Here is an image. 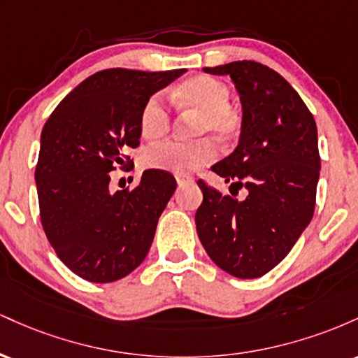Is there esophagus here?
Instances as JSON below:
<instances>
[{"mask_svg": "<svg viewBox=\"0 0 358 358\" xmlns=\"http://www.w3.org/2000/svg\"><path fill=\"white\" fill-rule=\"evenodd\" d=\"M175 178H176V183H178V185H185V183L193 182V176H190V175H176Z\"/></svg>", "mask_w": 358, "mask_h": 358, "instance_id": "esophagus-1", "label": "esophagus"}]
</instances>
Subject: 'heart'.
Here are the masks:
<instances>
[{"label": "heart", "instance_id": "obj_1", "mask_svg": "<svg viewBox=\"0 0 358 358\" xmlns=\"http://www.w3.org/2000/svg\"><path fill=\"white\" fill-rule=\"evenodd\" d=\"M231 89L224 82L208 76L193 77L183 82L175 92V99L183 108L200 114L195 133H215L224 141H229L239 133V117L231 106ZM171 116L163 94L148 97L139 114V131L145 138H158L168 133ZM217 158V146L212 139L202 138L195 141H165L146 146L141 153V163L150 170L171 171L185 175L196 168L208 165Z\"/></svg>", "mask_w": 358, "mask_h": 358}]
</instances>
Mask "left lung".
<instances>
[{
  "label": "left lung",
  "mask_w": 358,
  "mask_h": 358,
  "mask_svg": "<svg viewBox=\"0 0 358 358\" xmlns=\"http://www.w3.org/2000/svg\"><path fill=\"white\" fill-rule=\"evenodd\" d=\"M203 72L231 77L242 104L239 145L212 171L249 195L237 200L199 180L203 202L195 213L196 232L225 273L261 278L287 256L313 217L316 122L289 82L268 65L239 60Z\"/></svg>",
  "instance_id": "obj_1"
}]
</instances>
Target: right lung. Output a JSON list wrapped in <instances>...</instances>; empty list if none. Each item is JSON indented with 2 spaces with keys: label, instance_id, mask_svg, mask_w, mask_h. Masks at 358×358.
<instances>
[{
  "label": "right lung",
  "instance_id": "obj_1",
  "mask_svg": "<svg viewBox=\"0 0 358 358\" xmlns=\"http://www.w3.org/2000/svg\"><path fill=\"white\" fill-rule=\"evenodd\" d=\"M185 69H108L90 76L45 122L35 170L40 219L57 256L90 282H113L145 261L176 190L175 176L146 170L133 190H109V173L131 165L148 97Z\"/></svg>",
  "mask_w": 358,
  "mask_h": 358
}]
</instances>
